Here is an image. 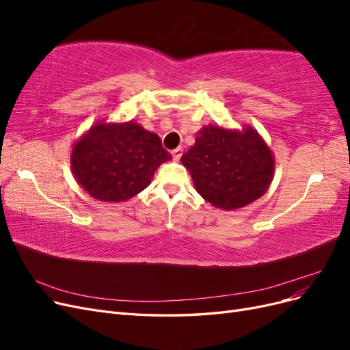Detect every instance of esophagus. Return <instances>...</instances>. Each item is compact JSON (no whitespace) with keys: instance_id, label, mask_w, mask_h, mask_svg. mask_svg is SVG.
Here are the masks:
<instances>
[{"instance_id":"1","label":"esophagus","mask_w":350,"mask_h":350,"mask_svg":"<svg viewBox=\"0 0 350 350\" xmlns=\"http://www.w3.org/2000/svg\"><path fill=\"white\" fill-rule=\"evenodd\" d=\"M172 156H174L175 161H179V159H181V156H183V147H176V149H174Z\"/></svg>"}]
</instances>
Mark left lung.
<instances>
[{
  "instance_id": "left-lung-1",
  "label": "left lung",
  "mask_w": 350,
  "mask_h": 350,
  "mask_svg": "<svg viewBox=\"0 0 350 350\" xmlns=\"http://www.w3.org/2000/svg\"><path fill=\"white\" fill-rule=\"evenodd\" d=\"M181 162L197 193L221 210L251 204L267 191L274 174L270 147L250 125L241 131L203 126Z\"/></svg>"
}]
</instances>
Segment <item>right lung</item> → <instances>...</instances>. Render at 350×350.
<instances>
[{
    "mask_svg": "<svg viewBox=\"0 0 350 350\" xmlns=\"http://www.w3.org/2000/svg\"><path fill=\"white\" fill-rule=\"evenodd\" d=\"M159 135L140 124H94L74 143L71 171L84 191L118 203L149 187L156 169L171 161Z\"/></svg>",
    "mask_w": 350,
    "mask_h": 350,
    "instance_id": "right-lung-1",
    "label": "right lung"
}]
</instances>
